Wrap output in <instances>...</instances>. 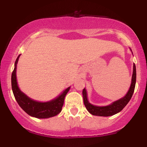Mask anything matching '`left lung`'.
<instances>
[{
    "mask_svg": "<svg viewBox=\"0 0 147 147\" xmlns=\"http://www.w3.org/2000/svg\"><path fill=\"white\" fill-rule=\"evenodd\" d=\"M136 68L135 63H133V75L132 79H131V86L126 95L122 98L118 99L115 102H113L110 105L106 106H94L88 102L87 98V92L85 88H84L83 92V98L84 103L86 108L90 113V114L96 116H103V117H108V116L113 115L120 112L121 111L124 109L126 106V104L129 103L130 99L132 97L135 90V86H136Z\"/></svg>",
    "mask_w": 147,
    "mask_h": 147,
    "instance_id": "8db88e82",
    "label": "left lung"
}]
</instances>
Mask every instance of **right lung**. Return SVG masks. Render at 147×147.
<instances>
[{
  "instance_id": "obj_1",
  "label": "right lung",
  "mask_w": 147,
  "mask_h": 147,
  "mask_svg": "<svg viewBox=\"0 0 147 147\" xmlns=\"http://www.w3.org/2000/svg\"><path fill=\"white\" fill-rule=\"evenodd\" d=\"M20 55L16 59L15 61L14 69L11 74V88L14 97L18 105L21 108L32 117L44 119L54 117L58 115L61 111L63 107L64 98L70 90V88L65 89L63 91L60 95L57 98L52 99L47 102H39L30 99L25 94L23 93L18 86L17 80H16V65Z\"/></svg>"
}]
</instances>
